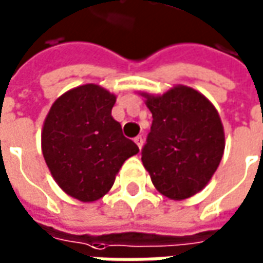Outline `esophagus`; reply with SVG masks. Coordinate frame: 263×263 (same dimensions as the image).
<instances>
[{"label": "esophagus", "instance_id": "obj_1", "mask_svg": "<svg viewBox=\"0 0 263 263\" xmlns=\"http://www.w3.org/2000/svg\"><path fill=\"white\" fill-rule=\"evenodd\" d=\"M134 141H135V144H137L139 149H141V148H142V145H144V138H142V137H137V138L134 139Z\"/></svg>", "mask_w": 263, "mask_h": 263}]
</instances>
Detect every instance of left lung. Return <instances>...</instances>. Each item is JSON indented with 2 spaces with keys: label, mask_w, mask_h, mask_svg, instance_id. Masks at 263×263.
Wrapping results in <instances>:
<instances>
[{
  "label": "left lung",
  "mask_w": 263,
  "mask_h": 263,
  "mask_svg": "<svg viewBox=\"0 0 263 263\" xmlns=\"http://www.w3.org/2000/svg\"><path fill=\"white\" fill-rule=\"evenodd\" d=\"M153 114L142 164L158 192L184 200L203 190L220 164L224 131L213 103L193 87L141 93Z\"/></svg>",
  "instance_id": "8db88e82"
}]
</instances>
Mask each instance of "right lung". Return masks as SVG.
Instances as JSON below:
<instances>
[{
    "label": "right lung",
    "instance_id": "obj_1",
    "mask_svg": "<svg viewBox=\"0 0 263 263\" xmlns=\"http://www.w3.org/2000/svg\"><path fill=\"white\" fill-rule=\"evenodd\" d=\"M117 96L87 83L51 105L42 131V151L59 187L83 203L103 197L139 148L112 118Z\"/></svg>",
    "mask_w": 263,
    "mask_h": 263
}]
</instances>
